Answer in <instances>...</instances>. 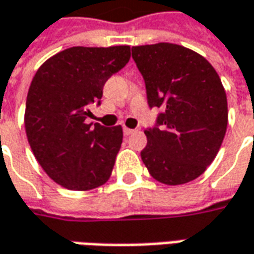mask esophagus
<instances>
[{"label":"esophagus","mask_w":254,"mask_h":254,"mask_svg":"<svg viewBox=\"0 0 254 254\" xmlns=\"http://www.w3.org/2000/svg\"><path fill=\"white\" fill-rule=\"evenodd\" d=\"M136 130L135 129H130V127H124V133H125V135L127 136H129V135H132V133H135Z\"/></svg>","instance_id":"1"}]
</instances>
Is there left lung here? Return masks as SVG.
<instances>
[{
  "label": "left lung",
  "mask_w": 254,
  "mask_h": 254,
  "mask_svg": "<svg viewBox=\"0 0 254 254\" xmlns=\"http://www.w3.org/2000/svg\"><path fill=\"white\" fill-rule=\"evenodd\" d=\"M132 57L150 108H164L157 125L144 130L147 144L140 157L163 184L190 183L214 162L225 137L228 101L222 81L205 57L174 43L133 46Z\"/></svg>",
  "instance_id": "8db88e82"
}]
</instances>
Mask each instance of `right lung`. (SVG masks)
Masks as SVG:
<instances>
[{
    "label": "right lung",
    "mask_w": 254,
    "mask_h": 254,
    "mask_svg": "<svg viewBox=\"0 0 254 254\" xmlns=\"http://www.w3.org/2000/svg\"><path fill=\"white\" fill-rule=\"evenodd\" d=\"M129 46H74L48 59L32 80L25 130L40 167L59 186L88 191L105 184L122 144V127L87 124L105 81L125 67Z\"/></svg>",
    "instance_id": "1"
}]
</instances>
